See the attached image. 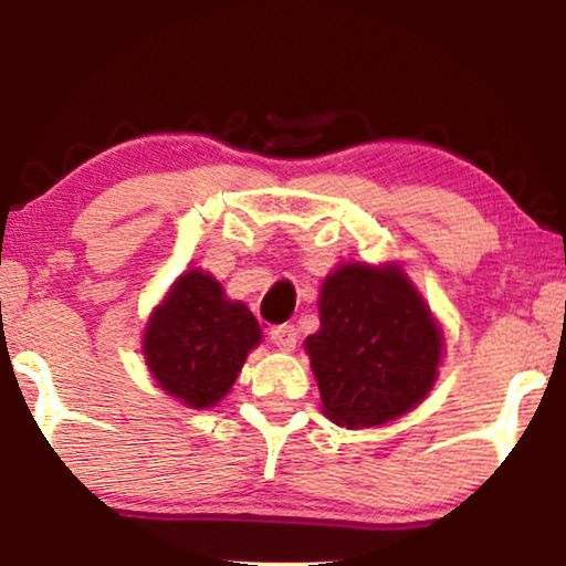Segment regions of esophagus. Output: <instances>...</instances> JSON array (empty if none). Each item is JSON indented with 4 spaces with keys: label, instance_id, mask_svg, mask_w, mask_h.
<instances>
[{
    "label": "esophagus",
    "instance_id": "1",
    "mask_svg": "<svg viewBox=\"0 0 566 566\" xmlns=\"http://www.w3.org/2000/svg\"><path fill=\"white\" fill-rule=\"evenodd\" d=\"M270 339H273L277 350H293L298 343V332L293 324H277V327L270 329Z\"/></svg>",
    "mask_w": 566,
    "mask_h": 566
}]
</instances>
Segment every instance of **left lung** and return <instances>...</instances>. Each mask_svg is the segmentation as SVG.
<instances>
[{
	"mask_svg": "<svg viewBox=\"0 0 566 566\" xmlns=\"http://www.w3.org/2000/svg\"><path fill=\"white\" fill-rule=\"evenodd\" d=\"M319 322L306 353L332 422L384 424L436 384L443 335L399 268L355 262L335 270L322 285Z\"/></svg>",
	"mask_w": 566,
	"mask_h": 566,
	"instance_id": "left-lung-1",
	"label": "left lung"
}]
</instances>
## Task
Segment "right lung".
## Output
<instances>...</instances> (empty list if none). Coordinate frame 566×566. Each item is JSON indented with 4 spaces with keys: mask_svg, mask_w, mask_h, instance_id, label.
<instances>
[{
    "mask_svg": "<svg viewBox=\"0 0 566 566\" xmlns=\"http://www.w3.org/2000/svg\"><path fill=\"white\" fill-rule=\"evenodd\" d=\"M258 343L250 308L227 301L211 275L188 270L146 324L144 355L161 389L203 409L227 397Z\"/></svg>",
    "mask_w": 566,
    "mask_h": 566,
    "instance_id": "right-lung-1",
    "label": "right lung"
}]
</instances>
